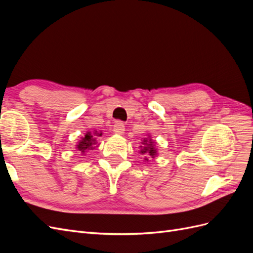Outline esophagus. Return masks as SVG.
<instances>
[{
    "mask_svg": "<svg viewBox=\"0 0 253 253\" xmlns=\"http://www.w3.org/2000/svg\"><path fill=\"white\" fill-rule=\"evenodd\" d=\"M113 131H114V133H116V134H124V132H125V125L122 124L121 121H116L114 124Z\"/></svg>",
    "mask_w": 253,
    "mask_h": 253,
    "instance_id": "esophagus-1",
    "label": "esophagus"
}]
</instances>
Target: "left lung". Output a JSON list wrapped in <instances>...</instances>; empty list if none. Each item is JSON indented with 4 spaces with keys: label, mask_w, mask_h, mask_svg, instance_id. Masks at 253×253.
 Instances as JSON below:
<instances>
[{
    "label": "left lung",
    "mask_w": 253,
    "mask_h": 253,
    "mask_svg": "<svg viewBox=\"0 0 253 253\" xmlns=\"http://www.w3.org/2000/svg\"><path fill=\"white\" fill-rule=\"evenodd\" d=\"M142 144L144 145V147L142 148L141 145H140L141 154H144V153H148L150 156H152L153 158H154V156L156 155V150L154 149V142H152L151 139L149 141L147 139H144ZM145 160H148V158H145Z\"/></svg>",
    "instance_id": "left-lung-1"
}]
</instances>
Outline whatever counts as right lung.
<instances>
[{
	"mask_svg": "<svg viewBox=\"0 0 253 253\" xmlns=\"http://www.w3.org/2000/svg\"><path fill=\"white\" fill-rule=\"evenodd\" d=\"M99 136H101V134ZM95 142H96V140L94 138V136L88 132L85 134V136L83 137L82 140L79 141V144H77V149L79 151H81L82 154H84V152H85L86 150H88V149L91 150L93 148H95V147H93Z\"/></svg>",
	"mask_w": 253,
	"mask_h": 253,
	"instance_id": "1",
	"label": "right lung"
}]
</instances>
